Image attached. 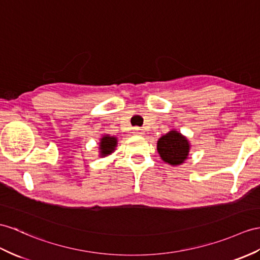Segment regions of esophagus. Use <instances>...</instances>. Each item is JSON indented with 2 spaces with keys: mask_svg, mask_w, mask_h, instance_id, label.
I'll list each match as a JSON object with an SVG mask.
<instances>
[{
  "mask_svg": "<svg viewBox=\"0 0 260 260\" xmlns=\"http://www.w3.org/2000/svg\"><path fill=\"white\" fill-rule=\"evenodd\" d=\"M134 134H135V135H138V136H142V135L144 134V132H143L140 128H138V126H136V128L134 129Z\"/></svg>",
  "mask_w": 260,
  "mask_h": 260,
  "instance_id": "esophagus-1",
  "label": "esophagus"
}]
</instances>
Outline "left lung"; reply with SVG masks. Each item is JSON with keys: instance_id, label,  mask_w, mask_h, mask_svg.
Returning a JSON list of instances; mask_svg holds the SVG:
<instances>
[{"instance_id": "8db88e82", "label": "left lung", "mask_w": 260, "mask_h": 260, "mask_svg": "<svg viewBox=\"0 0 260 260\" xmlns=\"http://www.w3.org/2000/svg\"><path fill=\"white\" fill-rule=\"evenodd\" d=\"M156 148L164 162L171 166H180L187 159L189 142L180 132L172 130L157 140Z\"/></svg>"}]
</instances>
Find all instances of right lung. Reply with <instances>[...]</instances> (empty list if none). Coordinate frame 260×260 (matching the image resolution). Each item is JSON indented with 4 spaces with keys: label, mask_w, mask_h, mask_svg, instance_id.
<instances>
[{
    "label": "right lung",
    "mask_w": 260,
    "mask_h": 260,
    "mask_svg": "<svg viewBox=\"0 0 260 260\" xmlns=\"http://www.w3.org/2000/svg\"><path fill=\"white\" fill-rule=\"evenodd\" d=\"M117 138L115 137H110V136H104L100 139V143H99V152H100V156H107L111 154L113 151H115L117 147Z\"/></svg>",
    "instance_id": "1"
}]
</instances>
